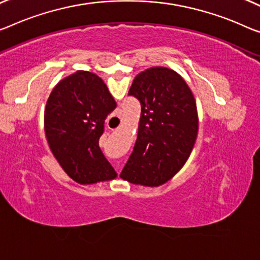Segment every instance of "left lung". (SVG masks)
<instances>
[{"label": "left lung", "mask_w": 260, "mask_h": 260, "mask_svg": "<svg viewBox=\"0 0 260 260\" xmlns=\"http://www.w3.org/2000/svg\"><path fill=\"white\" fill-rule=\"evenodd\" d=\"M130 96L141 103V119L133 153L121 177L133 183L159 186L188 159L198 135V110L191 90L167 67L139 73Z\"/></svg>", "instance_id": "8db88e82"}]
</instances>
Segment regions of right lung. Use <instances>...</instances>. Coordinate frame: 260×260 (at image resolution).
<instances>
[{
  "label": "right lung",
  "mask_w": 260,
  "mask_h": 260,
  "mask_svg": "<svg viewBox=\"0 0 260 260\" xmlns=\"http://www.w3.org/2000/svg\"><path fill=\"white\" fill-rule=\"evenodd\" d=\"M116 102L101 78L78 71L54 87L44 125L50 149L63 171L79 183L110 180L116 172L99 146Z\"/></svg>",
  "instance_id": "right-lung-1"
}]
</instances>
